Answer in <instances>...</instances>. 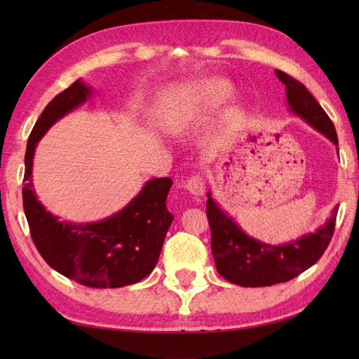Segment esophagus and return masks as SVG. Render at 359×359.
Instances as JSON below:
<instances>
[{
	"mask_svg": "<svg viewBox=\"0 0 359 359\" xmlns=\"http://www.w3.org/2000/svg\"><path fill=\"white\" fill-rule=\"evenodd\" d=\"M185 188L193 196H202L205 193V180L202 175L194 174L185 182Z\"/></svg>",
	"mask_w": 359,
	"mask_h": 359,
	"instance_id": "obj_1",
	"label": "esophagus"
}]
</instances>
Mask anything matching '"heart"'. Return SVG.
Here are the masks:
<instances>
[{
	"label": "heart",
	"mask_w": 359,
	"mask_h": 359,
	"mask_svg": "<svg viewBox=\"0 0 359 359\" xmlns=\"http://www.w3.org/2000/svg\"><path fill=\"white\" fill-rule=\"evenodd\" d=\"M233 95V88L228 81L212 79L205 81L201 88V103L207 109H217Z\"/></svg>",
	"instance_id": "heart-1"
}]
</instances>
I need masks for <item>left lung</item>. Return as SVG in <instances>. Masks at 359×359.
<instances>
[{"instance_id": "obj_1", "label": "left lung", "mask_w": 359, "mask_h": 359, "mask_svg": "<svg viewBox=\"0 0 359 359\" xmlns=\"http://www.w3.org/2000/svg\"><path fill=\"white\" fill-rule=\"evenodd\" d=\"M274 72L285 85L290 111L338 147L333 121L309 89L285 72L278 69ZM207 197L211 253L215 256L216 269L220 276L236 285L266 287L299 276L319 261L332 241L338 208L333 210L327 224L319 226L315 233L304 234L302 238L284 245H269L243 233L241 226L217 207L211 193H207Z\"/></svg>"}]
</instances>
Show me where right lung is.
<instances>
[{
	"mask_svg": "<svg viewBox=\"0 0 359 359\" xmlns=\"http://www.w3.org/2000/svg\"><path fill=\"white\" fill-rule=\"evenodd\" d=\"M90 93L81 80L74 81L36 120L26 148L22 208L38 253L53 270L86 287L118 288L135 284L154 270L174 219L166 208L172 180H148L123 210L94 224L62 222L38 201L32 184L36 143L58 118L85 103Z\"/></svg>",
	"mask_w": 359,
	"mask_h": 359,
	"instance_id": "obj_1",
	"label": "right lung"
}]
</instances>
